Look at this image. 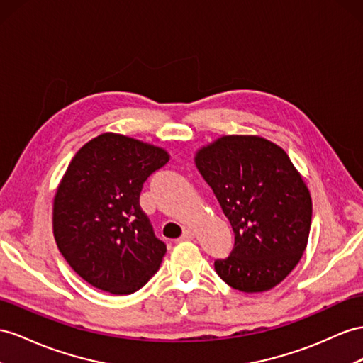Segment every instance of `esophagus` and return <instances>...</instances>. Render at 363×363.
I'll return each instance as SVG.
<instances>
[{
  "instance_id": "esophagus-1",
  "label": "esophagus",
  "mask_w": 363,
  "mask_h": 363,
  "mask_svg": "<svg viewBox=\"0 0 363 363\" xmlns=\"http://www.w3.org/2000/svg\"><path fill=\"white\" fill-rule=\"evenodd\" d=\"M181 239H182V240H193V239H194V231L190 230V228L184 230V233H182Z\"/></svg>"
}]
</instances>
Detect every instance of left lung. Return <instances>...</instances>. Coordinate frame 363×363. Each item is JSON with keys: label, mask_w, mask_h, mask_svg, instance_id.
<instances>
[{"label": "left lung", "mask_w": 363, "mask_h": 363, "mask_svg": "<svg viewBox=\"0 0 363 363\" xmlns=\"http://www.w3.org/2000/svg\"><path fill=\"white\" fill-rule=\"evenodd\" d=\"M235 233L216 259L219 277L244 293L272 290L291 273L308 242L313 203L281 147L261 136H222L194 156Z\"/></svg>", "instance_id": "left-lung-1"}]
</instances>
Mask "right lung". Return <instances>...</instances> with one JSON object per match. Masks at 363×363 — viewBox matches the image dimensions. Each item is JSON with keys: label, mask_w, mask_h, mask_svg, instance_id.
<instances>
[{"label": "right lung", "mask_w": 363, "mask_h": 363, "mask_svg": "<svg viewBox=\"0 0 363 363\" xmlns=\"http://www.w3.org/2000/svg\"><path fill=\"white\" fill-rule=\"evenodd\" d=\"M164 148L116 133L82 145L53 199L61 255L86 282L132 294L160 268L167 247L139 206L143 185L169 162Z\"/></svg>", "instance_id": "add662e5"}]
</instances>
